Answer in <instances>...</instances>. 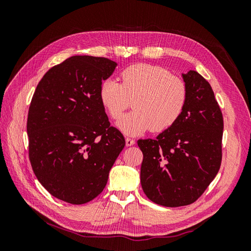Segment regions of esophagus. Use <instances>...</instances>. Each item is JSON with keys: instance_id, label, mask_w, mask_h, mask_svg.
Returning a JSON list of instances; mask_svg holds the SVG:
<instances>
[{"instance_id": "34e87169", "label": "esophagus", "mask_w": 251, "mask_h": 251, "mask_svg": "<svg viewBox=\"0 0 251 251\" xmlns=\"http://www.w3.org/2000/svg\"><path fill=\"white\" fill-rule=\"evenodd\" d=\"M133 144H135V140L132 138H126V147H132Z\"/></svg>"}]
</instances>
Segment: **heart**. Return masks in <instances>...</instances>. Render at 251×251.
<instances>
[{
	"label": "heart",
	"mask_w": 251,
	"mask_h": 251,
	"mask_svg": "<svg viewBox=\"0 0 251 251\" xmlns=\"http://www.w3.org/2000/svg\"><path fill=\"white\" fill-rule=\"evenodd\" d=\"M121 80L102 81L100 100L113 119L123 115L128 100L134 111L121 117L116 126L127 136H137L149 130L162 132L176 124L187 101V88L181 78L165 68L137 64L121 72Z\"/></svg>",
	"instance_id": "b5f03b06"
}]
</instances>
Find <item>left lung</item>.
Instances as JSON below:
<instances>
[{"instance_id":"1","label":"left lung","mask_w":251,"mask_h":251,"mask_svg":"<svg viewBox=\"0 0 251 251\" xmlns=\"http://www.w3.org/2000/svg\"><path fill=\"white\" fill-rule=\"evenodd\" d=\"M187 101L176 124L156 139H139L140 182L156 204L194 203L215 179L222 160L223 116L208 81L194 70L182 73Z\"/></svg>"}]
</instances>
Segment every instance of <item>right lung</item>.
<instances>
[{
  "mask_svg": "<svg viewBox=\"0 0 251 251\" xmlns=\"http://www.w3.org/2000/svg\"><path fill=\"white\" fill-rule=\"evenodd\" d=\"M117 64L75 55L52 67L29 107V158L40 183L55 198L85 204L100 195L126 146L100 100Z\"/></svg>",
  "mask_w": 251,
  "mask_h": 251,
  "instance_id": "obj_1",
  "label": "right lung"
}]
</instances>
